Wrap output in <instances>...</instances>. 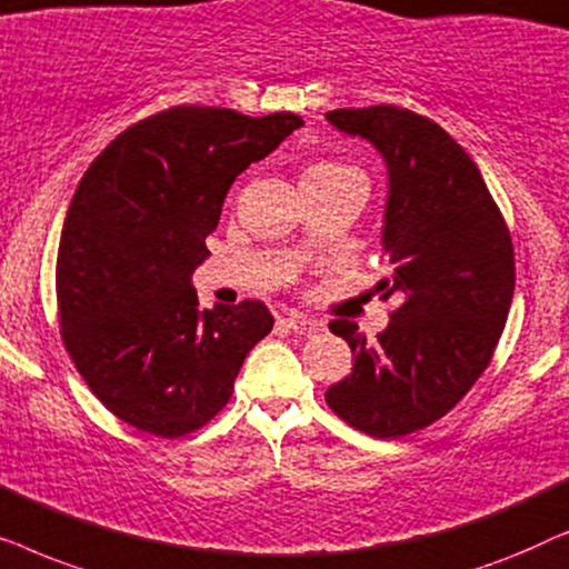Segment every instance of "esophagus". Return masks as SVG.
<instances>
[{
    "label": "esophagus",
    "mask_w": 569,
    "mask_h": 569,
    "mask_svg": "<svg viewBox=\"0 0 569 569\" xmlns=\"http://www.w3.org/2000/svg\"><path fill=\"white\" fill-rule=\"evenodd\" d=\"M279 323L287 326V329L295 333H316L323 329L321 321H316V318L302 316V313H287L284 318H279Z\"/></svg>",
    "instance_id": "obj_1"
}]
</instances>
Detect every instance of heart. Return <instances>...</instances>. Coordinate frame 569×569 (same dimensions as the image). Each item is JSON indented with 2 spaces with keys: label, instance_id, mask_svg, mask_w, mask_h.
I'll return each mask as SVG.
<instances>
[{
  "label": "heart",
  "instance_id": "obj_1",
  "mask_svg": "<svg viewBox=\"0 0 569 569\" xmlns=\"http://www.w3.org/2000/svg\"><path fill=\"white\" fill-rule=\"evenodd\" d=\"M306 173H355L360 176V170L352 168V166H345V162H316V166H310Z\"/></svg>",
  "mask_w": 569,
  "mask_h": 569
}]
</instances>
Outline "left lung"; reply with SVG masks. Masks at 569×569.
<instances>
[{"instance_id":"1","label":"left lung","mask_w":569,"mask_h":569,"mask_svg":"<svg viewBox=\"0 0 569 569\" xmlns=\"http://www.w3.org/2000/svg\"><path fill=\"white\" fill-rule=\"evenodd\" d=\"M326 121L386 162L380 246L393 269L376 292L399 300L376 345L352 321L329 323L355 368L326 401L372 438H401L448 415L492 360L516 290L512 240L479 168L435 121L396 106Z\"/></svg>"}]
</instances>
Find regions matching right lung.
I'll list each match as a JSON object with an SVG mask.
<instances>
[{"instance_id": "obj_1", "label": "right lung", "mask_w": 569, "mask_h": 569, "mask_svg": "<svg viewBox=\"0 0 569 569\" xmlns=\"http://www.w3.org/2000/svg\"><path fill=\"white\" fill-rule=\"evenodd\" d=\"M302 119L178 106L121 131L84 170L57 259L61 337L90 391L137 430L181 438L230 401L274 316L261 300L201 310L230 186Z\"/></svg>"}]
</instances>
